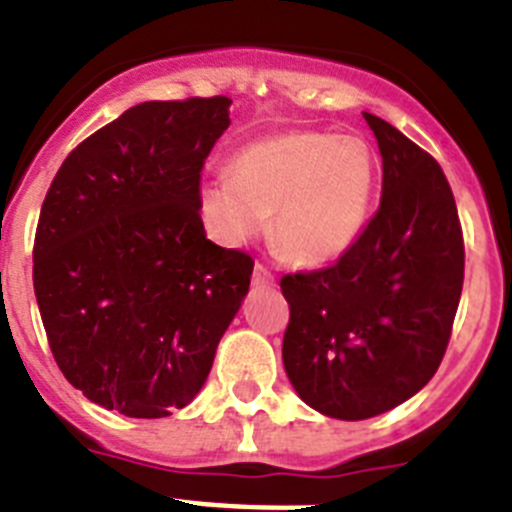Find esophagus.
Listing matches in <instances>:
<instances>
[{"label": "esophagus", "mask_w": 512, "mask_h": 512, "mask_svg": "<svg viewBox=\"0 0 512 512\" xmlns=\"http://www.w3.org/2000/svg\"><path fill=\"white\" fill-rule=\"evenodd\" d=\"M253 284H256V287H269V284H274L271 271L266 269V266H261V264L253 266Z\"/></svg>", "instance_id": "34e87169"}]
</instances>
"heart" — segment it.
Instances as JSON below:
<instances>
[{
    "mask_svg": "<svg viewBox=\"0 0 512 512\" xmlns=\"http://www.w3.org/2000/svg\"><path fill=\"white\" fill-rule=\"evenodd\" d=\"M233 176L197 184V212L223 246L259 235L287 264L318 269L346 256L369 220L377 184L372 148L354 135L295 130L235 153Z\"/></svg>",
    "mask_w": 512,
    "mask_h": 512,
    "instance_id": "obj_1",
    "label": "heart"
}]
</instances>
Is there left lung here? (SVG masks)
<instances>
[{
  "mask_svg": "<svg viewBox=\"0 0 512 512\" xmlns=\"http://www.w3.org/2000/svg\"><path fill=\"white\" fill-rule=\"evenodd\" d=\"M382 153V205L330 269L282 277V361L305 405L338 420L397 408L431 382L464 284V241L441 166L364 112Z\"/></svg>",
  "mask_w": 512,
  "mask_h": 512,
  "instance_id": "left-lung-1",
  "label": "left lung"
}]
</instances>
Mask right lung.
<instances>
[{"label":"right lung","instance_id":"right-lung-1","mask_svg":"<svg viewBox=\"0 0 512 512\" xmlns=\"http://www.w3.org/2000/svg\"><path fill=\"white\" fill-rule=\"evenodd\" d=\"M230 99L143 102L69 153L45 194L33 284L58 369L128 418L197 397L248 295L253 261L207 238L205 158Z\"/></svg>","mask_w":512,"mask_h":512}]
</instances>
